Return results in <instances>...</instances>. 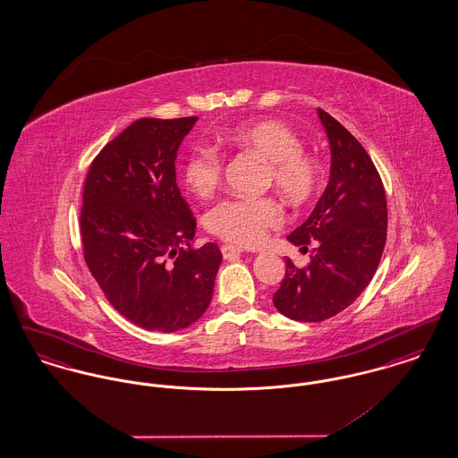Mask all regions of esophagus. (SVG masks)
Returning a JSON list of instances; mask_svg holds the SVG:
<instances>
[{"label": "esophagus", "mask_w": 458, "mask_h": 458, "mask_svg": "<svg viewBox=\"0 0 458 458\" xmlns=\"http://www.w3.org/2000/svg\"><path fill=\"white\" fill-rule=\"evenodd\" d=\"M243 250L237 247V245H232V243H225V245H221V254H223V258L225 259H235V258H239L240 254H242Z\"/></svg>", "instance_id": "esophagus-1"}]
</instances>
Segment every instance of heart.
Here are the masks:
<instances>
[{
	"mask_svg": "<svg viewBox=\"0 0 458 458\" xmlns=\"http://www.w3.org/2000/svg\"><path fill=\"white\" fill-rule=\"evenodd\" d=\"M221 142L261 157L267 166V182L292 206L310 202L321 189L323 172L319 161L302 151V140L297 131L280 120L267 118L240 123L223 131ZM221 156L206 146L194 148L182 166L183 183L197 197L211 196L221 182ZM282 219V208L271 197H228L208 213L206 225L219 239L256 245Z\"/></svg>",
	"mask_w": 458,
	"mask_h": 458,
	"instance_id": "b5f03b06",
	"label": "heart"
}]
</instances>
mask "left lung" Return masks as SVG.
Segmentation results:
<instances>
[{
	"label": "left lung",
	"instance_id": "1",
	"mask_svg": "<svg viewBox=\"0 0 458 458\" xmlns=\"http://www.w3.org/2000/svg\"><path fill=\"white\" fill-rule=\"evenodd\" d=\"M331 149L327 191L314 211L286 239L310 262L286 259L275 307L290 319L319 323L347 309L369 284L386 242L388 209L381 176L369 154L340 122L318 108Z\"/></svg>",
	"mask_w": 458,
	"mask_h": 458
}]
</instances>
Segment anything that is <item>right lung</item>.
<instances>
[{
  "instance_id": "add662e5",
  "label": "right lung",
  "mask_w": 458,
  "mask_h": 458,
  "mask_svg": "<svg viewBox=\"0 0 458 458\" xmlns=\"http://www.w3.org/2000/svg\"><path fill=\"white\" fill-rule=\"evenodd\" d=\"M196 122H133L94 157L84 185L81 235L89 271L109 304L149 331L196 323L223 259L213 242L192 249L196 218L176 185V151Z\"/></svg>"
}]
</instances>
